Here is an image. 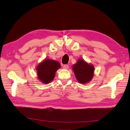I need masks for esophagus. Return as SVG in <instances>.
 Segmentation results:
<instances>
[{
  "mask_svg": "<svg viewBox=\"0 0 130 130\" xmlns=\"http://www.w3.org/2000/svg\"><path fill=\"white\" fill-rule=\"evenodd\" d=\"M63 68L64 69H69V65H64L63 66Z\"/></svg>",
  "mask_w": 130,
  "mask_h": 130,
  "instance_id": "34e87169",
  "label": "esophagus"
}]
</instances>
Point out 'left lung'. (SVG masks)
Listing matches in <instances>:
<instances>
[{"label":"left lung","mask_w":130,"mask_h":130,"mask_svg":"<svg viewBox=\"0 0 130 130\" xmlns=\"http://www.w3.org/2000/svg\"><path fill=\"white\" fill-rule=\"evenodd\" d=\"M94 66L88 64L84 60L79 59L72 65V70L77 80L80 84H85L90 82L93 77Z\"/></svg>","instance_id":"left-lung-1"}]
</instances>
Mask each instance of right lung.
<instances>
[{"mask_svg": "<svg viewBox=\"0 0 130 130\" xmlns=\"http://www.w3.org/2000/svg\"><path fill=\"white\" fill-rule=\"evenodd\" d=\"M60 63L54 60L46 59L37 67L38 78L41 83L49 84L54 79L55 72L60 68Z\"/></svg>", "mask_w": 130, "mask_h": 130, "instance_id": "obj_1", "label": "right lung"}]
</instances>
